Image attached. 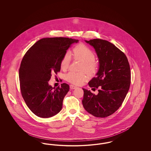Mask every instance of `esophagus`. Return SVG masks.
<instances>
[{
    "instance_id": "1",
    "label": "esophagus",
    "mask_w": 151,
    "mask_h": 151,
    "mask_svg": "<svg viewBox=\"0 0 151 151\" xmlns=\"http://www.w3.org/2000/svg\"><path fill=\"white\" fill-rule=\"evenodd\" d=\"M70 88L71 89H76L77 87L76 86H73V85H72V84H71L70 86Z\"/></svg>"
}]
</instances>
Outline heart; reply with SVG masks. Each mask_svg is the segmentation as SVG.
Masks as SVG:
<instances>
[{
    "instance_id": "obj_1",
    "label": "heart",
    "mask_w": 151,
    "mask_h": 151,
    "mask_svg": "<svg viewBox=\"0 0 151 151\" xmlns=\"http://www.w3.org/2000/svg\"><path fill=\"white\" fill-rule=\"evenodd\" d=\"M72 56L75 59L79 60L83 63L82 70H86L89 73H92L96 71L97 64L95 62L96 56L93 51L84 43H80L73 49ZM71 62V55L68 52L64 54L60 61V67L63 70H66ZM86 78L83 72L70 71L65 76V79L69 83L75 85L81 84Z\"/></svg>"
}]
</instances>
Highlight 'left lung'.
I'll return each mask as SVG.
<instances>
[{
    "label": "left lung",
    "mask_w": 151,
    "mask_h": 151,
    "mask_svg": "<svg viewBox=\"0 0 151 151\" xmlns=\"http://www.w3.org/2000/svg\"><path fill=\"white\" fill-rule=\"evenodd\" d=\"M93 46L99 59L100 68L96 76L88 85L97 94L83 88L82 103L84 109L96 117L113 114L120 106L129 90L131 71L127 58L123 52L108 41L93 39L86 41Z\"/></svg>",
    "instance_id": "obj_1"
}]
</instances>
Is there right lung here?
Returning <instances> with one entry per match:
<instances>
[{
	"label": "right lung",
	"instance_id": "obj_1",
	"mask_svg": "<svg viewBox=\"0 0 151 151\" xmlns=\"http://www.w3.org/2000/svg\"><path fill=\"white\" fill-rule=\"evenodd\" d=\"M79 41L66 37L44 38L35 43L22 59L19 80L22 96L29 109L41 118H50L62 109L70 86L48 84L52 73L60 70V61L67 49Z\"/></svg>",
	"mask_w": 151,
	"mask_h": 151
}]
</instances>
